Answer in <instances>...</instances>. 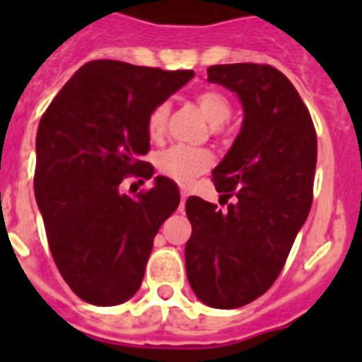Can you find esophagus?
<instances>
[{"mask_svg":"<svg viewBox=\"0 0 362 362\" xmlns=\"http://www.w3.org/2000/svg\"><path fill=\"white\" fill-rule=\"evenodd\" d=\"M186 199H187L186 189H182V192H180V210H184V204H186Z\"/></svg>","mask_w":362,"mask_h":362,"instance_id":"1","label":"esophagus"}]
</instances>
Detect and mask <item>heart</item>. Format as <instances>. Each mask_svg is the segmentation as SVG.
Wrapping results in <instances>:
<instances>
[{
    "instance_id": "heart-1",
    "label": "heart",
    "mask_w": 362,
    "mask_h": 362,
    "mask_svg": "<svg viewBox=\"0 0 362 362\" xmlns=\"http://www.w3.org/2000/svg\"><path fill=\"white\" fill-rule=\"evenodd\" d=\"M195 103L203 116L212 125H221L231 118L233 105L226 93L218 92V90H203L195 95ZM169 118V105L158 103L150 110L146 120L148 135L152 139H159L163 135L165 124ZM214 165V153L206 150V148H193L184 146V144H176L156 158V167L163 176L170 180L178 182V184H187L192 182L195 176L203 175Z\"/></svg>"
}]
</instances>
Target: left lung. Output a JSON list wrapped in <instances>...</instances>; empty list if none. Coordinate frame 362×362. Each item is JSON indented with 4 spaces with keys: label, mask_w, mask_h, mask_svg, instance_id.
Returning <instances> with one entry per match:
<instances>
[{
    "label": "left lung",
    "mask_w": 362,
    "mask_h": 362,
    "mask_svg": "<svg viewBox=\"0 0 362 362\" xmlns=\"http://www.w3.org/2000/svg\"><path fill=\"white\" fill-rule=\"evenodd\" d=\"M210 82L238 93L240 135L212 173L228 203L186 201L192 237L186 272L199 300L240 308L269 291L284 269L314 199L317 135L289 78L267 64H227L206 69Z\"/></svg>",
    "instance_id": "1"
}]
</instances>
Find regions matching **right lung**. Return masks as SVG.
Here are the masks:
<instances>
[{"mask_svg": "<svg viewBox=\"0 0 362 362\" xmlns=\"http://www.w3.org/2000/svg\"><path fill=\"white\" fill-rule=\"evenodd\" d=\"M193 71L93 59L71 76L41 116L33 186L50 253L75 295L95 306L129 300L141 287L159 227L180 203L158 176L136 197L125 178L150 180L146 120Z\"/></svg>", "mask_w": 362, "mask_h": 362, "instance_id": "add662e5", "label": "right lung"}]
</instances>
